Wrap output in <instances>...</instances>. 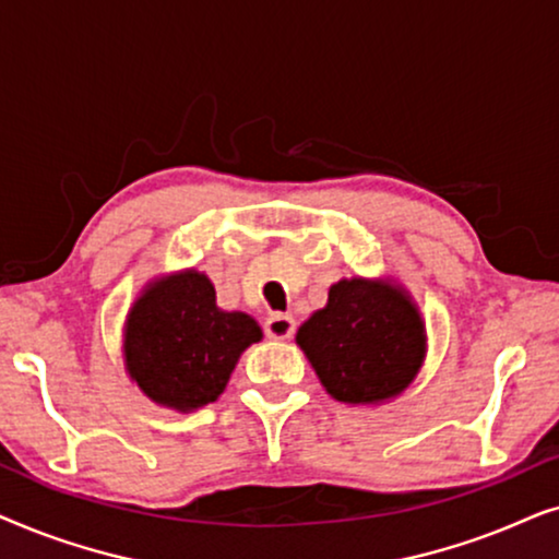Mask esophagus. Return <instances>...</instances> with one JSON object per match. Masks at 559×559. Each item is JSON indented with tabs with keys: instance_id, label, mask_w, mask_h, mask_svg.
<instances>
[{
	"instance_id": "1",
	"label": "esophagus",
	"mask_w": 559,
	"mask_h": 559,
	"mask_svg": "<svg viewBox=\"0 0 559 559\" xmlns=\"http://www.w3.org/2000/svg\"><path fill=\"white\" fill-rule=\"evenodd\" d=\"M264 333L274 341H287L289 335L295 333V320L289 316H282V312H272V316L264 320Z\"/></svg>"
}]
</instances>
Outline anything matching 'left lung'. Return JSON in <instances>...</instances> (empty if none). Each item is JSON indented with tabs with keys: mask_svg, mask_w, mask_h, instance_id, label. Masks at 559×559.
<instances>
[{
	"mask_svg": "<svg viewBox=\"0 0 559 559\" xmlns=\"http://www.w3.org/2000/svg\"><path fill=\"white\" fill-rule=\"evenodd\" d=\"M325 392L369 404L400 394L425 356V328L402 289L369 280H341L328 305L297 331Z\"/></svg>",
	"mask_w": 559,
	"mask_h": 559,
	"instance_id": "obj_1",
	"label": "left lung"
}]
</instances>
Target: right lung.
<instances>
[{
  "label": "right lung",
  "instance_id": "obj_1",
  "mask_svg": "<svg viewBox=\"0 0 559 559\" xmlns=\"http://www.w3.org/2000/svg\"><path fill=\"white\" fill-rule=\"evenodd\" d=\"M262 338L257 320L216 308V289L198 272L155 282L127 320L129 377L144 394L180 412L216 402L241 350Z\"/></svg>",
  "mask_w": 559,
  "mask_h": 559
}]
</instances>
